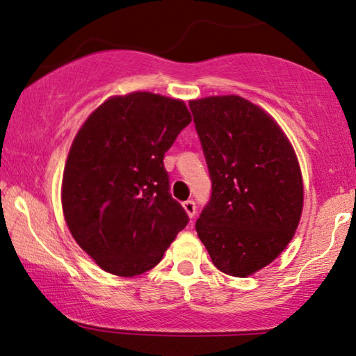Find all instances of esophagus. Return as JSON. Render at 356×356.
I'll return each mask as SVG.
<instances>
[{"instance_id":"esophagus-1","label":"esophagus","mask_w":356,"mask_h":356,"mask_svg":"<svg viewBox=\"0 0 356 356\" xmlns=\"http://www.w3.org/2000/svg\"><path fill=\"white\" fill-rule=\"evenodd\" d=\"M182 207H184V211L187 212V216H188L190 218L195 217V213H196V204H195L193 201H185V202H182Z\"/></svg>"}]
</instances>
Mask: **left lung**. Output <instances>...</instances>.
Returning <instances> with one entry per match:
<instances>
[{
	"instance_id": "1",
	"label": "left lung",
	"mask_w": 356,
	"mask_h": 356,
	"mask_svg": "<svg viewBox=\"0 0 356 356\" xmlns=\"http://www.w3.org/2000/svg\"><path fill=\"white\" fill-rule=\"evenodd\" d=\"M188 104L212 179L196 233L222 273L249 277L296 233L304 202L300 161L274 117L249 99L220 95Z\"/></svg>"
}]
</instances>
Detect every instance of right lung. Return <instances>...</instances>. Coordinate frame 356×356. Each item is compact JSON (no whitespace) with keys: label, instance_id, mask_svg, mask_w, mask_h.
I'll return each mask as SVG.
<instances>
[{"label":"right lung","instance_id":"right-lung-1","mask_svg":"<svg viewBox=\"0 0 356 356\" xmlns=\"http://www.w3.org/2000/svg\"><path fill=\"white\" fill-rule=\"evenodd\" d=\"M190 122L182 99L133 92L107 98L79 128L61 207L72 238L106 273L134 277L155 268L187 227L163 158Z\"/></svg>","mask_w":356,"mask_h":356}]
</instances>
